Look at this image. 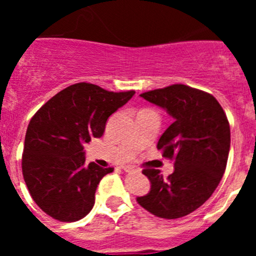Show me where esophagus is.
<instances>
[{
	"mask_svg": "<svg viewBox=\"0 0 256 256\" xmlns=\"http://www.w3.org/2000/svg\"><path fill=\"white\" fill-rule=\"evenodd\" d=\"M124 172H128V173H132V172H136V173H140V169L136 168V166H132V165H128V166H124Z\"/></svg>",
	"mask_w": 256,
	"mask_h": 256,
	"instance_id": "esophagus-1",
	"label": "esophagus"
}]
</instances>
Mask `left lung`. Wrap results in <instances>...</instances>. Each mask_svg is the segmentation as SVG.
Instances as JSON below:
<instances>
[{
  "label": "left lung",
  "instance_id": "8db88e82",
  "mask_svg": "<svg viewBox=\"0 0 256 256\" xmlns=\"http://www.w3.org/2000/svg\"><path fill=\"white\" fill-rule=\"evenodd\" d=\"M140 96L174 119L158 142L162 156L174 160V172L164 178L158 169H144L151 188L137 202L159 218H182L218 187L230 154V123L216 97L188 86L172 84Z\"/></svg>",
  "mask_w": 256,
  "mask_h": 256
}]
</instances>
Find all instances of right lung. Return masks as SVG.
Wrapping results in <instances>:
<instances>
[{
  "label": "right lung",
  "mask_w": 256,
  "mask_h": 256,
  "mask_svg": "<svg viewBox=\"0 0 256 256\" xmlns=\"http://www.w3.org/2000/svg\"><path fill=\"white\" fill-rule=\"evenodd\" d=\"M134 91L110 92L76 83L47 101L28 126L22 158V177L36 204L60 222L84 218L94 205L97 184L114 168L86 166L83 144L100 138L108 116Z\"/></svg>",
  "instance_id": "obj_1"
}]
</instances>
